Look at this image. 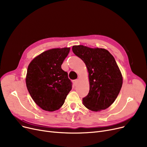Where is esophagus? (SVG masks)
Returning a JSON list of instances; mask_svg holds the SVG:
<instances>
[{"instance_id": "obj_1", "label": "esophagus", "mask_w": 147, "mask_h": 147, "mask_svg": "<svg viewBox=\"0 0 147 147\" xmlns=\"http://www.w3.org/2000/svg\"><path fill=\"white\" fill-rule=\"evenodd\" d=\"M73 84L74 86H76L77 85V84H78V79H76V80H74L73 81Z\"/></svg>"}]
</instances>
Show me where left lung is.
<instances>
[{
	"instance_id": "left-lung-1",
	"label": "left lung",
	"mask_w": 147,
	"mask_h": 147,
	"mask_svg": "<svg viewBox=\"0 0 147 147\" xmlns=\"http://www.w3.org/2000/svg\"><path fill=\"white\" fill-rule=\"evenodd\" d=\"M73 53L85 63L89 72V92L83 98L84 105L91 111L109 108L117 98L123 78L114 58L106 49L73 46Z\"/></svg>"
}]
</instances>
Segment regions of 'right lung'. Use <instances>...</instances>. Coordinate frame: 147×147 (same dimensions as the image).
Here are the masks:
<instances>
[{
    "instance_id": "1",
    "label": "right lung",
    "mask_w": 147,
    "mask_h": 147,
    "mask_svg": "<svg viewBox=\"0 0 147 147\" xmlns=\"http://www.w3.org/2000/svg\"><path fill=\"white\" fill-rule=\"evenodd\" d=\"M69 50L64 48L46 51L28 67L26 80L28 91L35 103L45 111L58 110L71 90L68 73L61 68Z\"/></svg>"
}]
</instances>
